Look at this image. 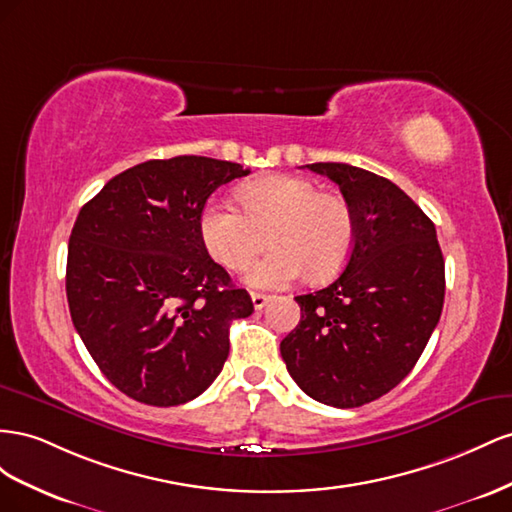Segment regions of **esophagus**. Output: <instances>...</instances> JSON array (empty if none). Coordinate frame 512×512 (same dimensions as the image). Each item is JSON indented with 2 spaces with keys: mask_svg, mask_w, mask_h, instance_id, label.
Returning a JSON list of instances; mask_svg holds the SVG:
<instances>
[{
  "mask_svg": "<svg viewBox=\"0 0 512 512\" xmlns=\"http://www.w3.org/2000/svg\"><path fill=\"white\" fill-rule=\"evenodd\" d=\"M251 300H253L255 311H261V309H264V306H266V302H268V296H266V294H259V291H253Z\"/></svg>",
  "mask_w": 512,
  "mask_h": 512,
  "instance_id": "esophagus-1",
  "label": "esophagus"
}]
</instances>
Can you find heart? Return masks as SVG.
I'll return each instance as SVG.
<instances>
[{"instance_id":"b5f03b06","label":"heart","mask_w":512,"mask_h":512,"mask_svg":"<svg viewBox=\"0 0 512 512\" xmlns=\"http://www.w3.org/2000/svg\"><path fill=\"white\" fill-rule=\"evenodd\" d=\"M242 210L210 201L199 216L203 246L227 270H242L272 242V251L248 268L246 283L279 289L309 274L326 281L354 251L356 218L347 199L324 193L311 180L268 175L238 191Z\"/></svg>"}]
</instances>
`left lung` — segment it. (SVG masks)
Masks as SVG:
<instances>
[{
	"label": "left lung",
	"instance_id": "left-lung-1",
	"mask_svg": "<svg viewBox=\"0 0 512 512\" xmlns=\"http://www.w3.org/2000/svg\"><path fill=\"white\" fill-rule=\"evenodd\" d=\"M354 210L356 242L328 287L298 296L300 324L281 341L294 382L332 407H360L401 384L444 306L435 225L397 184L345 163H313Z\"/></svg>",
	"mask_w": 512,
	"mask_h": 512
}]
</instances>
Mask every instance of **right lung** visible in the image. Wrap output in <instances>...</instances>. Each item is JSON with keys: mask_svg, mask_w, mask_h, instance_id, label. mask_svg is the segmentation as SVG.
Returning <instances> with one entry per match:
<instances>
[{"mask_svg": "<svg viewBox=\"0 0 512 512\" xmlns=\"http://www.w3.org/2000/svg\"><path fill=\"white\" fill-rule=\"evenodd\" d=\"M248 173L206 156L148 160L81 208L68 242L70 317L130 399L171 407L199 397L227 360L229 324L253 313L199 233L208 197Z\"/></svg>", "mask_w": 512, "mask_h": 512, "instance_id": "1", "label": "right lung"}]
</instances>
